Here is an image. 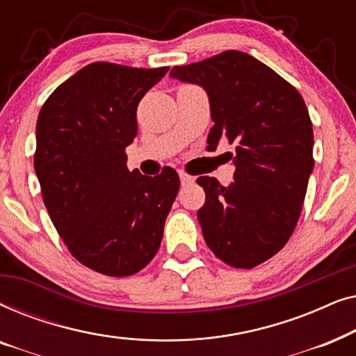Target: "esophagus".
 <instances>
[{"mask_svg": "<svg viewBox=\"0 0 356 356\" xmlns=\"http://www.w3.org/2000/svg\"><path fill=\"white\" fill-rule=\"evenodd\" d=\"M179 181H181V186H188V184L194 183V177L184 172H179Z\"/></svg>", "mask_w": 356, "mask_h": 356, "instance_id": "34e87169", "label": "esophagus"}]
</instances>
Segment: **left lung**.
I'll list each match as a JSON object with an SVG mask.
<instances>
[{
    "instance_id": "left-lung-1",
    "label": "left lung",
    "mask_w": 356,
    "mask_h": 356,
    "mask_svg": "<svg viewBox=\"0 0 356 356\" xmlns=\"http://www.w3.org/2000/svg\"><path fill=\"white\" fill-rule=\"evenodd\" d=\"M172 76L207 90L213 124L209 149L235 144V177L225 188L213 177L197 183L204 240L218 259L252 269L290 240L314 168L313 124L303 97L289 81L245 51L227 50L175 66Z\"/></svg>"
}]
</instances>
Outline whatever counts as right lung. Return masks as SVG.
Returning a JSON list of instances; mask_svg holds the SVG:
<instances>
[{"label":"right lung","mask_w":356,"mask_h":356,"mask_svg":"<svg viewBox=\"0 0 356 356\" xmlns=\"http://www.w3.org/2000/svg\"><path fill=\"white\" fill-rule=\"evenodd\" d=\"M167 71L90 63L38 113L33 167L48 216L71 254L104 275H133L154 259L178 194L173 168L150 178L126 167L139 102Z\"/></svg>","instance_id":"obj_1"}]
</instances>
